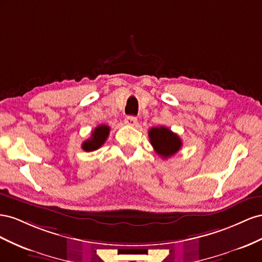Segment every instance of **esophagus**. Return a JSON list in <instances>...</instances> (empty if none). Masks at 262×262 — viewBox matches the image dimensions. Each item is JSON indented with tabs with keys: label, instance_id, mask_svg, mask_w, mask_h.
I'll return each mask as SVG.
<instances>
[{
	"label": "esophagus",
	"instance_id": "1",
	"mask_svg": "<svg viewBox=\"0 0 262 262\" xmlns=\"http://www.w3.org/2000/svg\"><path fill=\"white\" fill-rule=\"evenodd\" d=\"M124 123L129 126H135L137 124V117L136 116H126L124 119Z\"/></svg>",
	"mask_w": 262,
	"mask_h": 262
}]
</instances>
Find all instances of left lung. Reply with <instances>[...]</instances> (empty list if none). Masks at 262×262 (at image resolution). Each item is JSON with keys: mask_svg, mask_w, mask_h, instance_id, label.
<instances>
[{"mask_svg": "<svg viewBox=\"0 0 262 262\" xmlns=\"http://www.w3.org/2000/svg\"><path fill=\"white\" fill-rule=\"evenodd\" d=\"M148 136L155 151L163 159L177 154L182 146L180 137L164 126L152 127L149 129Z\"/></svg>", "mask_w": 262, "mask_h": 262, "instance_id": "left-lung-1", "label": "left lung"}]
</instances>
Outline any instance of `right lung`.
<instances>
[{
    "mask_svg": "<svg viewBox=\"0 0 262 262\" xmlns=\"http://www.w3.org/2000/svg\"><path fill=\"white\" fill-rule=\"evenodd\" d=\"M110 134V127L107 125H100L95 127V129L92 132L91 137L88 140L83 141L82 144V149L85 151H94L99 149L104 143H105Z\"/></svg>",
    "mask_w": 262,
    "mask_h": 262,
    "instance_id": "1",
    "label": "right lung"
}]
</instances>
